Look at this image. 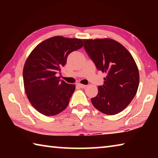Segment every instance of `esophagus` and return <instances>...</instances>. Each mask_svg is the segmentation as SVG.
Returning a JSON list of instances; mask_svg holds the SVG:
<instances>
[{
	"mask_svg": "<svg viewBox=\"0 0 158 158\" xmlns=\"http://www.w3.org/2000/svg\"><path fill=\"white\" fill-rule=\"evenodd\" d=\"M77 86H79V88H81V89H84V88L86 87V85H84V84H77Z\"/></svg>",
	"mask_w": 158,
	"mask_h": 158,
	"instance_id": "34e87169",
	"label": "esophagus"
}]
</instances>
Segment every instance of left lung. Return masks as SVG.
I'll list each match as a JSON object with an SVG mask.
<instances>
[{"instance_id":"obj_1","label":"left lung","mask_w":158,"mask_h":158,"mask_svg":"<svg viewBox=\"0 0 158 158\" xmlns=\"http://www.w3.org/2000/svg\"><path fill=\"white\" fill-rule=\"evenodd\" d=\"M84 49L98 70L106 73L104 84L91 98L95 107L102 113L114 115L129 105L139 84L138 68L132 55L114 40H83Z\"/></svg>"}]
</instances>
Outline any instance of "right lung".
<instances>
[{
	"instance_id": "obj_1",
	"label": "right lung",
	"mask_w": 158,
	"mask_h": 158,
	"mask_svg": "<svg viewBox=\"0 0 158 158\" xmlns=\"http://www.w3.org/2000/svg\"><path fill=\"white\" fill-rule=\"evenodd\" d=\"M84 46L81 39L55 36L41 42L32 51L23 69L26 94L31 105L47 116L65 110L75 90L56 74L65 65L71 52Z\"/></svg>"
}]
</instances>
